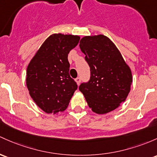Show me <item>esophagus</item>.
I'll return each mask as SVG.
<instances>
[{
    "mask_svg": "<svg viewBox=\"0 0 157 157\" xmlns=\"http://www.w3.org/2000/svg\"><path fill=\"white\" fill-rule=\"evenodd\" d=\"M75 82H77V85H80V82H81V78H80V77H77V78L75 79Z\"/></svg>",
    "mask_w": 157,
    "mask_h": 157,
    "instance_id": "1",
    "label": "esophagus"
}]
</instances>
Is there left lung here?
<instances>
[{
    "mask_svg": "<svg viewBox=\"0 0 157 157\" xmlns=\"http://www.w3.org/2000/svg\"><path fill=\"white\" fill-rule=\"evenodd\" d=\"M80 48L91 76L79 89L94 113H109L126 100L132 82L131 70L114 43L104 35L84 36Z\"/></svg>",
    "mask_w": 157,
    "mask_h": 157,
    "instance_id": "8db88e82",
    "label": "left lung"
}]
</instances>
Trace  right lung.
<instances>
[{
	"label": "right lung",
	"mask_w": 157,
	"mask_h": 157,
	"mask_svg": "<svg viewBox=\"0 0 157 157\" xmlns=\"http://www.w3.org/2000/svg\"><path fill=\"white\" fill-rule=\"evenodd\" d=\"M80 36L55 33L44 41L27 68L26 84L30 97L46 113L63 112L77 89L69 75L68 54Z\"/></svg>",
	"instance_id": "add662e5"
}]
</instances>
